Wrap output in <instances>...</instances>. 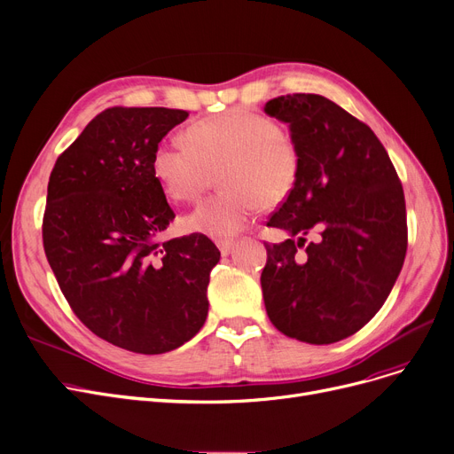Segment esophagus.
<instances>
[{
    "label": "esophagus",
    "instance_id": "34e87169",
    "mask_svg": "<svg viewBox=\"0 0 454 454\" xmlns=\"http://www.w3.org/2000/svg\"><path fill=\"white\" fill-rule=\"evenodd\" d=\"M216 247H219L223 255H228L231 252V248H233V241H216Z\"/></svg>",
    "mask_w": 454,
    "mask_h": 454
}]
</instances>
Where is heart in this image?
I'll use <instances>...</instances> for the list:
<instances>
[{"label":"heart","mask_w":454,"mask_h":454,"mask_svg":"<svg viewBox=\"0 0 454 454\" xmlns=\"http://www.w3.org/2000/svg\"><path fill=\"white\" fill-rule=\"evenodd\" d=\"M185 141L157 146L152 170L178 202L199 200L219 172L224 189L185 216L192 231L231 238L250 223L260 204H282L297 184L299 145L265 114L233 109L192 124Z\"/></svg>","instance_id":"obj_1"}]
</instances>
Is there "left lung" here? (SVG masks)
<instances>
[{"label": "left lung", "mask_w": 454, "mask_h": 454, "mask_svg": "<svg viewBox=\"0 0 454 454\" xmlns=\"http://www.w3.org/2000/svg\"><path fill=\"white\" fill-rule=\"evenodd\" d=\"M265 113L289 124L301 152L297 184L267 223L289 239L265 243V309L287 338L336 343L395 286L408 247L403 185L379 137L328 98L278 96ZM309 231L318 239L306 246Z\"/></svg>", "instance_id": "left-lung-1"}]
</instances>
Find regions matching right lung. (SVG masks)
<instances>
[{"label":"right lung","instance_id":"1","mask_svg":"<svg viewBox=\"0 0 454 454\" xmlns=\"http://www.w3.org/2000/svg\"><path fill=\"white\" fill-rule=\"evenodd\" d=\"M189 116L167 107H111L57 157L43 241L80 321L116 347L163 354L207 317L209 272L221 252L204 233L157 241L174 221L152 157Z\"/></svg>","mask_w":454,"mask_h":454}]
</instances>
